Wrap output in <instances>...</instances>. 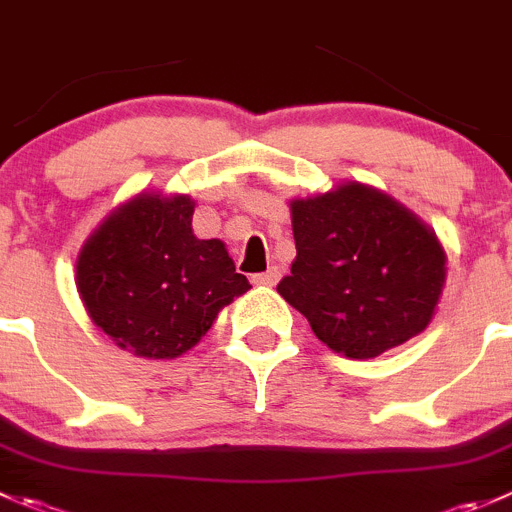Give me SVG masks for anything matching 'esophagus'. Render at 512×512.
I'll return each instance as SVG.
<instances>
[{
	"label": "esophagus",
	"mask_w": 512,
	"mask_h": 512,
	"mask_svg": "<svg viewBox=\"0 0 512 512\" xmlns=\"http://www.w3.org/2000/svg\"><path fill=\"white\" fill-rule=\"evenodd\" d=\"M277 280H280V270H277V267H270V270L260 272V275H252V282H255V285L272 287Z\"/></svg>",
	"instance_id": "34e87169"
}]
</instances>
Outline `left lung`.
<instances>
[{"label": "left lung", "mask_w": 512, "mask_h": 512, "mask_svg": "<svg viewBox=\"0 0 512 512\" xmlns=\"http://www.w3.org/2000/svg\"><path fill=\"white\" fill-rule=\"evenodd\" d=\"M295 260L277 292L332 352L367 360L433 322L448 277L435 230L362 182L290 200Z\"/></svg>", "instance_id": "obj_1"}]
</instances>
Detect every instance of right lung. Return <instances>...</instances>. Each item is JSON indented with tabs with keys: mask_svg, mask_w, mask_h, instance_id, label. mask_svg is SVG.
<instances>
[{
	"mask_svg": "<svg viewBox=\"0 0 512 512\" xmlns=\"http://www.w3.org/2000/svg\"><path fill=\"white\" fill-rule=\"evenodd\" d=\"M190 195L140 192L84 240L74 285L89 320L147 360L185 355L217 312L250 290L222 240L192 232Z\"/></svg>",
	"mask_w": 512,
	"mask_h": 512,
	"instance_id": "right-lung-1",
	"label": "right lung"
}]
</instances>
